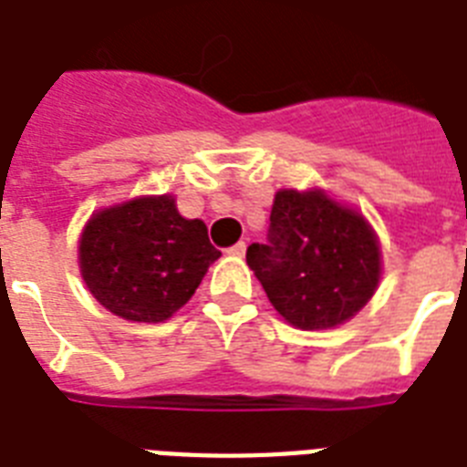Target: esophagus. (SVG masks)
I'll list each match as a JSON object with an SVG mask.
<instances>
[{"label":"esophagus","instance_id":"34e87169","mask_svg":"<svg viewBox=\"0 0 467 467\" xmlns=\"http://www.w3.org/2000/svg\"><path fill=\"white\" fill-rule=\"evenodd\" d=\"M244 252H247V242H237L234 247H230V254L234 256H244Z\"/></svg>","mask_w":467,"mask_h":467}]
</instances>
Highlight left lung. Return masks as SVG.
Instances as JSON below:
<instances>
[{"mask_svg":"<svg viewBox=\"0 0 467 467\" xmlns=\"http://www.w3.org/2000/svg\"><path fill=\"white\" fill-rule=\"evenodd\" d=\"M249 269L271 306L298 329H329L354 317L380 278L370 225L322 191H278L266 244H249Z\"/></svg>","mask_w":467,"mask_h":467,"instance_id":"1","label":"left lung"}]
</instances>
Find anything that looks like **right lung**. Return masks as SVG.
Returning <instances> with one entry per match:
<instances>
[{
  "label": "right lung",
  "mask_w": 467,
  "mask_h": 467,
  "mask_svg": "<svg viewBox=\"0 0 467 467\" xmlns=\"http://www.w3.org/2000/svg\"><path fill=\"white\" fill-rule=\"evenodd\" d=\"M220 252L203 220L179 215L171 196L99 211L79 240L91 296L130 322H161L189 303Z\"/></svg>",
  "instance_id": "1"
}]
</instances>
